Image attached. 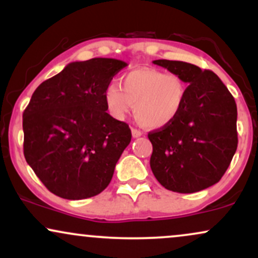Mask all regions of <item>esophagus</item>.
I'll return each instance as SVG.
<instances>
[{
    "label": "esophagus",
    "instance_id": "obj_1",
    "mask_svg": "<svg viewBox=\"0 0 258 258\" xmlns=\"http://www.w3.org/2000/svg\"><path fill=\"white\" fill-rule=\"evenodd\" d=\"M131 132H132V137H133V138H138V137H141L142 135H143V133H142V132L139 131V130H137V128H132Z\"/></svg>",
    "mask_w": 258,
    "mask_h": 258
}]
</instances>
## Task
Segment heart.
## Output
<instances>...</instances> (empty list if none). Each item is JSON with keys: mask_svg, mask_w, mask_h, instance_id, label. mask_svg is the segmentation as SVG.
I'll use <instances>...</instances> for the list:
<instances>
[{"mask_svg": "<svg viewBox=\"0 0 258 258\" xmlns=\"http://www.w3.org/2000/svg\"><path fill=\"white\" fill-rule=\"evenodd\" d=\"M186 93L188 85L178 74L139 68L122 76V87L111 82L104 99L115 119L123 120L135 106V116L142 126L161 130L179 116Z\"/></svg>", "mask_w": 258, "mask_h": 258, "instance_id": "b5f03b06", "label": "heart"}]
</instances>
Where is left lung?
Returning a JSON list of instances; mask_svg holds the SVG:
<instances>
[{
    "label": "left lung",
    "instance_id": "1",
    "mask_svg": "<svg viewBox=\"0 0 258 258\" xmlns=\"http://www.w3.org/2000/svg\"><path fill=\"white\" fill-rule=\"evenodd\" d=\"M153 63L182 76L188 93L176 121L148 135L153 144L150 167L168 190L200 191L222 178L236 152L235 100L211 70L166 59Z\"/></svg>",
    "mask_w": 258,
    "mask_h": 258
}]
</instances>
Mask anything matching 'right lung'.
<instances>
[{
  "mask_svg": "<svg viewBox=\"0 0 258 258\" xmlns=\"http://www.w3.org/2000/svg\"><path fill=\"white\" fill-rule=\"evenodd\" d=\"M125 67L112 58L73 61L35 90L23 114L24 156L53 194L87 199L110 183L132 135L106 112L104 93Z\"/></svg>",
  "mask_w": 258,
  "mask_h": 258,
  "instance_id": "right-lung-1",
  "label": "right lung"
}]
</instances>
